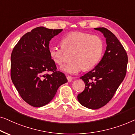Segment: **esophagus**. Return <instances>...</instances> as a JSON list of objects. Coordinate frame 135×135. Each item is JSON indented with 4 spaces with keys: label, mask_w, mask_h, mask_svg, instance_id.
Listing matches in <instances>:
<instances>
[{
    "label": "esophagus",
    "mask_w": 135,
    "mask_h": 135,
    "mask_svg": "<svg viewBox=\"0 0 135 135\" xmlns=\"http://www.w3.org/2000/svg\"><path fill=\"white\" fill-rule=\"evenodd\" d=\"M67 78L68 81L69 83L70 82H71L72 80H73V78H72L71 76H68L67 77Z\"/></svg>",
    "instance_id": "1"
}]
</instances>
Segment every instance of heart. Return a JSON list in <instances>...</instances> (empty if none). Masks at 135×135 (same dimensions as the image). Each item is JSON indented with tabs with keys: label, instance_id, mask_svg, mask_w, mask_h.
Returning <instances> with one entry per match:
<instances>
[{
	"label": "heart",
	"instance_id": "heart-1",
	"mask_svg": "<svg viewBox=\"0 0 135 135\" xmlns=\"http://www.w3.org/2000/svg\"><path fill=\"white\" fill-rule=\"evenodd\" d=\"M65 51H73L71 62L64 65L62 70L65 73L76 75L84 69L94 67L102 57L103 41L101 37L83 32H73L62 40V47L49 49L51 58L61 66L65 62Z\"/></svg>",
	"mask_w": 135,
	"mask_h": 135
}]
</instances>
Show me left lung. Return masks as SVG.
I'll use <instances>...</instances> for the list:
<instances>
[{
	"label": "left lung",
	"mask_w": 135,
	"mask_h": 135,
	"mask_svg": "<svg viewBox=\"0 0 135 135\" xmlns=\"http://www.w3.org/2000/svg\"><path fill=\"white\" fill-rule=\"evenodd\" d=\"M95 29L103 33L107 46L96 67L81 77L86 87L77 97L81 105L92 109L103 107L111 100L126 75L128 64L126 51L114 34L105 27Z\"/></svg>",
	"instance_id": "left-lung-1"
}]
</instances>
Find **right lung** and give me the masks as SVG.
Here are the masks:
<instances>
[{
  "label": "right lung",
  "instance_id": "right-lung-1",
  "mask_svg": "<svg viewBox=\"0 0 135 135\" xmlns=\"http://www.w3.org/2000/svg\"><path fill=\"white\" fill-rule=\"evenodd\" d=\"M62 31L36 27L21 38L11 52V80L22 99L33 107L49 103L59 87L68 81L57 71L49 52V41Z\"/></svg>",
  "mask_w": 135,
  "mask_h": 135
}]
</instances>
